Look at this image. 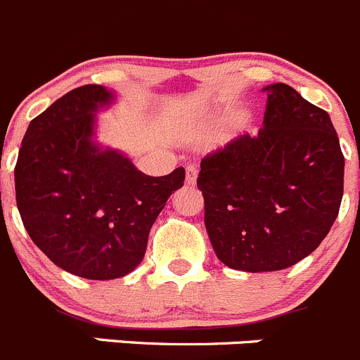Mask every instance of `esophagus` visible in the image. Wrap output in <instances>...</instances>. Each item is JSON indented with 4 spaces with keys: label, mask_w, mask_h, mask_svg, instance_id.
<instances>
[{
    "label": "esophagus",
    "mask_w": 360,
    "mask_h": 360,
    "mask_svg": "<svg viewBox=\"0 0 360 360\" xmlns=\"http://www.w3.org/2000/svg\"><path fill=\"white\" fill-rule=\"evenodd\" d=\"M196 178H198V166L196 164H189V166L186 167V182L189 184V186H194V184H196Z\"/></svg>",
    "instance_id": "34e87169"
}]
</instances>
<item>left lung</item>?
I'll list each match as a JSON object with an SVG mask.
<instances>
[{"label":"left lung","mask_w":360,"mask_h":360,"mask_svg":"<svg viewBox=\"0 0 360 360\" xmlns=\"http://www.w3.org/2000/svg\"><path fill=\"white\" fill-rule=\"evenodd\" d=\"M263 127L201 159L205 226L224 265L272 272L321 244L343 198L345 157L327 111L285 83L265 88Z\"/></svg>","instance_id":"8db88e82"}]
</instances>
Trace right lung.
<instances>
[{
    "mask_svg": "<svg viewBox=\"0 0 360 360\" xmlns=\"http://www.w3.org/2000/svg\"><path fill=\"white\" fill-rule=\"evenodd\" d=\"M111 91L84 84L28 125L15 164V200L37 248L60 269L105 281L141 263L150 228L186 169L148 176L115 150L91 143Z\"/></svg>",
    "mask_w": 360,
    "mask_h": 360,
    "instance_id": "obj_1",
    "label": "right lung"
}]
</instances>
